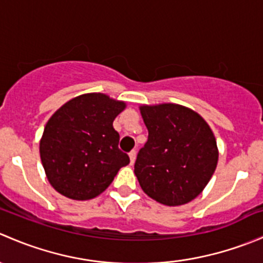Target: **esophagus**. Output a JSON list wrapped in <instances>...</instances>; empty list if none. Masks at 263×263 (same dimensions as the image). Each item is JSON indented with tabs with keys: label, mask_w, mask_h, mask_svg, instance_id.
I'll return each mask as SVG.
<instances>
[{
	"label": "esophagus",
	"mask_w": 263,
	"mask_h": 263,
	"mask_svg": "<svg viewBox=\"0 0 263 263\" xmlns=\"http://www.w3.org/2000/svg\"><path fill=\"white\" fill-rule=\"evenodd\" d=\"M129 160H131V164L135 163V160H136V150H132L129 153Z\"/></svg>",
	"instance_id": "34e87169"
}]
</instances>
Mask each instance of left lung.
Returning a JSON list of instances; mask_svg holds the SVG:
<instances>
[{
  "instance_id": "left-lung-1",
  "label": "left lung",
  "mask_w": 263,
  "mask_h": 263,
  "mask_svg": "<svg viewBox=\"0 0 263 263\" xmlns=\"http://www.w3.org/2000/svg\"><path fill=\"white\" fill-rule=\"evenodd\" d=\"M147 127L135 174L142 191L166 206H179L197 197L217 165L216 140L210 126L195 110L179 104L142 105Z\"/></svg>"
}]
</instances>
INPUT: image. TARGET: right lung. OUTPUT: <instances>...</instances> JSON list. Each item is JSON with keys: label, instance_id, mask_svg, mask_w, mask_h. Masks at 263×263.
<instances>
[{"label": "right lung", "instance_id": "add662e5", "mask_svg": "<svg viewBox=\"0 0 263 263\" xmlns=\"http://www.w3.org/2000/svg\"><path fill=\"white\" fill-rule=\"evenodd\" d=\"M124 108L126 103L90 92L71 99L50 117L39 151L57 192L79 201L97 197L129 163L118 148L119 134L113 128Z\"/></svg>", "mask_w": 263, "mask_h": 263}]
</instances>
